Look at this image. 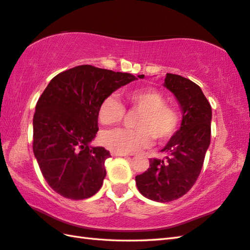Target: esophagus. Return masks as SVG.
<instances>
[{
	"label": "esophagus",
	"mask_w": 250,
	"mask_h": 250,
	"mask_svg": "<svg viewBox=\"0 0 250 250\" xmlns=\"http://www.w3.org/2000/svg\"><path fill=\"white\" fill-rule=\"evenodd\" d=\"M110 155L114 156V157H128V156H129V155H126V154L117 153V151H114V150L110 151Z\"/></svg>",
	"instance_id": "34e87169"
}]
</instances>
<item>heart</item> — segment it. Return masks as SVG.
I'll list each match as a JSON object with an SVG mask.
<instances>
[{"label": "heart", "mask_w": 250, "mask_h": 250, "mask_svg": "<svg viewBox=\"0 0 250 250\" xmlns=\"http://www.w3.org/2000/svg\"><path fill=\"white\" fill-rule=\"evenodd\" d=\"M126 104L141 114L135 120L136 129H114L102 132L103 146L121 154H134L147 148L153 138L158 142L169 140L180 125L178 111L166 105L165 96L155 89H139L125 94ZM125 107L115 95L106 96L101 102L97 118L102 125H112L121 122Z\"/></svg>", "instance_id": "b5f03b06"}]
</instances>
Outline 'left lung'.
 I'll list each match as a JSON object with an SVG mask.
<instances>
[{"instance_id": "obj_1", "label": "left lung", "mask_w": 250, "mask_h": 250, "mask_svg": "<svg viewBox=\"0 0 250 250\" xmlns=\"http://www.w3.org/2000/svg\"><path fill=\"white\" fill-rule=\"evenodd\" d=\"M140 78L143 79L144 75ZM164 86L178 100L182 122L160 150L165 158H150L147 171L135 177L140 193L158 203L182 197L196 182L210 144L212 118L211 106L196 83L167 73Z\"/></svg>"}]
</instances>
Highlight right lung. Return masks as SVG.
Wrapping results in <instances>:
<instances>
[{
	"mask_svg": "<svg viewBox=\"0 0 250 250\" xmlns=\"http://www.w3.org/2000/svg\"><path fill=\"white\" fill-rule=\"evenodd\" d=\"M141 76H139L140 78ZM136 78L91 65L58 73L39 99L33 116V154L53 190L69 199L89 198L106 177L104 147H92L101 102Z\"/></svg>",
	"mask_w": 250,
	"mask_h": 250,
	"instance_id": "right-lung-1",
	"label": "right lung"
}]
</instances>
